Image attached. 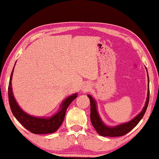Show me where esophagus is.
I'll return each mask as SVG.
<instances>
[{"instance_id":"1","label":"esophagus","mask_w":159,"mask_h":159,"mask_svg":"<svg viewBox=\"0 0 159 159\" xmlns=\"http://www.w3.org/2000/svg\"><path fill=\"white\" fill-rule=\"evenodd\" d=\"M89 89V85H83V89H82V90L83 91H84V92H85V91H87V89Z\"/></svg>"}]
</instances>
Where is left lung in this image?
Returning a JSON list of instances; mask_svg holds the SVG:
<instances>
[{
    "instance_id": "1",
    "label": "left lung",
    "mask_w": 159,
    "mask_h": 159,
    "mask_svg": "<svg viewBox=\"0 0 159 159\" xmlns=\"http://www.w3.org/2000/svg\"><path fill=\"white\" fill-rule=\"evenodd\" d=\"M148 71V70H147ZM148 77V83H149V76ZM90 99V105H91V113H90V119L92 124L94 128L98 132L100 135L103 137H120L123 136L124 134H127L128 133L133 129L135 127L138 123L139 122L140 120L142 119L145 113H146L147 107L149 103V98H150V88L148 87V93L146 105H145L143 111L138 115V116L134 117L133 120L130 121L129 122L121 124L120 126H117L114 128H109L106 126L102 121H101L100 118L98 116V113L97 112L96 109V104L95 100H94L92 97L88 95L87 96Z\"/></svg>"
}]
</instances>
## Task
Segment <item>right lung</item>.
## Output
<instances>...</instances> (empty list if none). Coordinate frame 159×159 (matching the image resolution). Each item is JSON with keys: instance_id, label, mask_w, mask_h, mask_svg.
Returning <instances> with one entry per match:
<instances>
[{"instance_id": "right-lung-1", "label": "right lung", "mask_w": 159, "mask_h": 159, "mask_svg": "<svg viewBox=\"0 0 159 159\" xmlns=\"http://www.w3.org/2000/svg\"><path fill=\"white\" fill-rule=\"evenodd\" d=\"M14 68V67H13ZM13 69L10 76V80L8 86V97H9V103L11 108V112L13 116H15L16 120L25 127L26 129L34 134H47L52 133L55 132L61 125L63 121L65 118L66 110L69 107L71 102L76 98L77 94L75 93L74 95L69 96L67 98L63 101L62 103L61 109L55 116L48 119L41 117H35L28 114L25 113L20 109L15 100L13 94L12 92L11 87V79L13 75Z\"/></svg>"}]
</instances>
